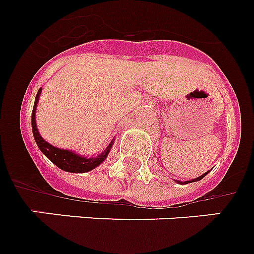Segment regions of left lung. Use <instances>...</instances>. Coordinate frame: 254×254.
<instances>
[{"label": "left lung", "instance_id": "left-lung-1", "mask_svg": "<svg viewBox=\"0 0 254 254\" xmlns=\"http://www.w3.org/2000/svg\"><path fill=\"white\" fill-rule=\"evenodd\" d=\"M206 174L207 173H204V174H202V176H200V177H198V178H195V180H192L191 182H195V181H199V180H202V178L204 177V176H206Z\"/></svg>", "mask_w": 254, "mask_h": 254}]
</instances>
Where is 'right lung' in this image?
Here are the masks:
<instances>
[{
  "label": "right lung",
  "mask_w": 254,
  "mask_h": 254,
  "mask_svg": "<svg viewBox=\"0 0 254 254\" xmlns=\"http://www.w3.org/2000/svg\"><path fill=\"white\" fill-rule=\"evenodd\" d=\"M40 92L42 89L38 90V94H36L35 98V105H34V109H32V117H31V125H32V133H34V137H35V141L38 144V147L44 155L54 162L55 165L59 166L60 169L65 170V172H70V173H85V172H89V170L94 169L95 166H98L103 160L106 159V156L109 155L110 152L111 144L105 149V151L98 155L97 157H92V159H88V157H82V156H78L76 153H73L70 151H65V149H59V148L51 145L40 136L39 132H38V128H36L35 123V110H36V103H38V99H39Z\"/></svg>",
  "instance_id": "add662e5"
}]
</instances>
